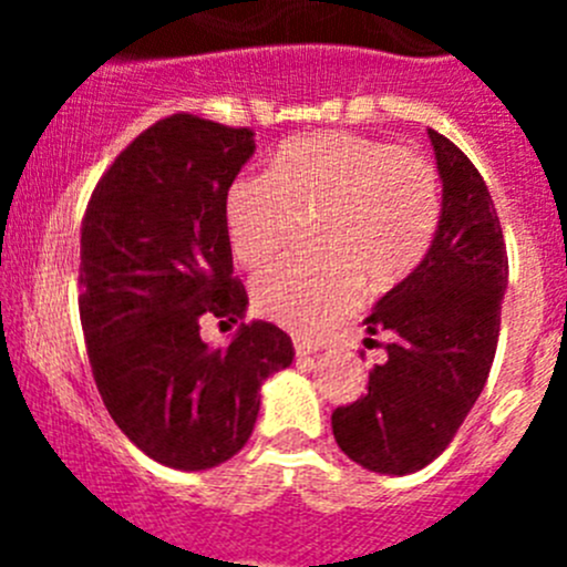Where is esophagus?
Instances as JSON below:
<instances>
[{
  "mask_svg": "<svg viewBox=\"0 0 567 567\" xmlns=\"http://www.w3.org/2000/svg\"><path fill=\"white\" fill-rule=\"evenodd\" d=\"M293 348H296V357H299V359L310 357V353H316V351H318L316 342L305 340V337H296V340H293Z\"/></svg>",
  "mask_w": 567,
  "mask_h": 567,
  "instance_id": "34e87169",
  "label": "esophagus"
}]
</instances>
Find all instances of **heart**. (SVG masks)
I'll return each instance as SVG.
<instances>
[{"label": "heart", "mask_w": 567, "mask_h": 567, "mask_svg": "<svg viewBox=\"0 0 567 567\" xmlns=\"http://www.w3.org/2000/svg\"><path fill=\"white\" fill-rule=\"evenodd\" d=\"M442 219V183L427 158L394 142L326 131L285 142L268 177H238L225 199L227 236L244 268L282 255L296 227L320 262H282L255 279L262 318L301 337L323 331L362 299L390 293L420 268Z\"/></svg>", "instance_id": "heart-1"}]
</instances>
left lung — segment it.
Instances as JSON below:
<instances>
[{"label": "left lung", "instance_id": "left-lung-1", "mask_svg": "<svg viewBox=\"0 0 567 567\" xmlns=\"http://www.w3.org/2000/svg\"><path fill=\"white\" fill-rule=\"evenodd\" d=\"M427 134L444 183L436 238L364 318L370 334H386V362L370 370L362 398L331 414L342 453L381 474L416 472L453 442L488 379L507 288L505 238L483 175L455 142Z\"/></svg>", "mask_w": 567, "mask_h": 567}]
</instances>
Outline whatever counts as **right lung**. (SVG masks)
Here are the masks:
<instances>
[{
    "label": "right lung",
    "mask_w": 567,
    "mask_h": 567,
    "mask_svg": "<svg viewBox=\"0 0 567 567\" xmlns=\"http://www.w3.org/2000/svg\"><path fill=\"white\" fill-rule=\"evenodd\" d=\"M249 128L177 112L142 131L90 194L79 316L95 386L120 431L164 466H219L249 442L260 384L293 362L266 320L227 348L199 337L247 310L225 199L255 153Z\"/></svg>",
    "instance_id": "obj_1"
}]
</instances>
